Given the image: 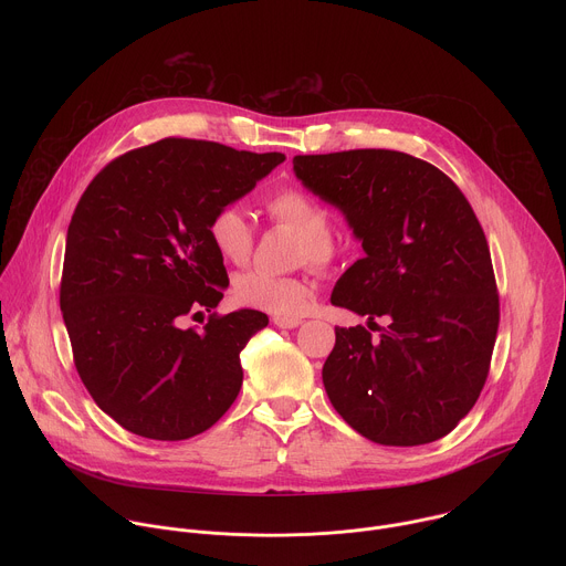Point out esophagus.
Segmentation results:
<instances>
[{"label":"esophagus","mask_w":566,"mask_h":566,"mask_svg":"<svg viewBox=\"0 0 566 566\" xmlns=\"http://www.w3.org/2000/svg\"><path fill=\"white\" fill-rule=\"evenodd\" d=\"M273 325H277L280 329H295L302 325V317H282V315H275L273 317Z\"/></svg>","instance_id":"obj_1"}]
</instances>
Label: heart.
Listing matches in <instances>:
<instances>
[{
  "instance_id": "1",
  "label": "heart",
  "mask_w": 566,
  "mask_h": 566,
  "mask_svg": "<svg viewBox=\"0 0 566 566\" xmlns=\"http://www.w3.org/2000/svg\"><path fill=\"white\" fill-rule=\"evenodd\" d=\"M266 210L275 223L297 234L295 260L300 264L308 262L313 266H329L338 258L340 244L334 237V214L313 195L289 186L269 199ZM208 237L219 258L230 264H244L253 253V226L244 210L234 203L214 210L208 223ZM232 293L241 304L293 317L306 306L311 284L304 277L253 269L234 277Z\"/></svg>"
}]
</instances>
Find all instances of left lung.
<instances>
[{
	"label": "left lung",
	"mask_w": 566,
	"mask_h": 566,
	"mask_svg": "<svg viewBox=\"0 0 566 566\" xmlns=\"http://www.w3.org/2000/svg\"><path fill=\"white\" fill-rule=\"evenodd\" d=\"M293 170L343 210L365 251L332 293V304L369 317V329L336 327L322 367L332 406L374 443L446 437L489 378L500 327L491 251L474 210L439 168L396 149L300 154ZM376 316L388 327L378 328Z\"/></svg>",
	"instance_id": "left-lung-1"
}]
</instances>
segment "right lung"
Returning <instances> with one entry per match:
<instances>
[{
    "label": "right lung",
    "mask_w": 566,
    "mask_h": 566,
    "mask_svg": "<svg viewBox=\"0 0 566 566\" xmlns=\"http://www.w3.org/2000/svg\"><path fill=\"white\" fill-rule=\"evenodd\" d=\"M284 160L212 140L164 138L107 164L66 230L60 308L73 363L96 406L125 430L184 441L234 402L239 354L269 325L262 311L209 316L228 273L210 244L217 208L244 197Z\"/></svg>",
    "instance_id": "add662e5"
}]
</instances>
